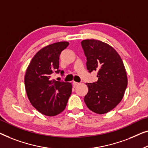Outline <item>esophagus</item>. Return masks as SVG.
Segmentation results:
<instances>
[{"label":"esophagus","instance_id":"34e87169","mask_svg":"<svg viewBox=\"0 0 148 148\" xmlns=\"http://www.w3.org/2000/svg\"><path fill=\"white\" fill-rule=\"evenodd\" d=\"M79 84H80V83H79V82H74H74H73V85H74V86H78V85H79Z\"/></svg>","mask_w":148,"mask_h":148}]
</instances>
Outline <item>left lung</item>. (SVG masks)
Masks as SVG:
<instances>
[{
	"label": "left lung",
	"instance_id": "1",
	"mask_svg": "<svg viewBox=\"0 0 148 148\" xmlns=\"http://www.w3.org/2000/svg\"><path fill=\"white\" fill-rule=\"evenodd\" d=\"M89 72H97L98 80L86 83L88 88L84 102L97 114L113 109L123 99L127 86V76L121 58L111 45L96 39L81 41Z\"/></svg>",
	"mask_w": 148,
	"mask_h": 148
}]
</instances>
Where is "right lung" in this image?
<instances>
[{
  "label": "right lung",
  "mask_w": 148,
  "mask_h": 148,
  "mask_svg": "<svg viewBox=\"0 0 148 148\" xmlns=\"http://www.w3.org/2000/svg\"><path fill=\"white\" fill-rule=\"evenodd\" d=\"M68 45L67 41H61L44 47L34 56L26 70L25 87L28 99L43 115L60 114L72 93L71 83L51 79L53 73L64 75L59 69V57Z\"/></svg>",
  "instance_id": "add662e5"
}]
</instances>
